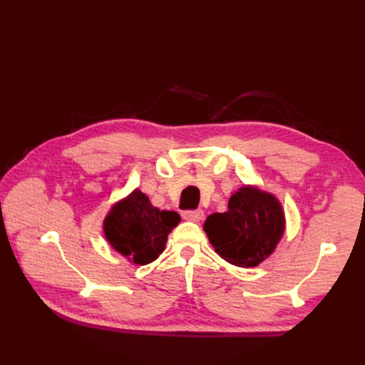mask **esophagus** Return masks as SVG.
<instances>
[{
    "label": "esophagus",
    "instance_id": "34e87169",
    "mask_svg": "<svg viewBox=\"0 0 365 365\" xmlns=\"http://www.w3.org/2000/svg\"><path fill=\"white\" fill-rule=\"evenodd\" d=\"M204 217L202 210H185L182 212V219L185 220H192V222H200V220Z\"/></svg>",
    "mask_w": 365,
    "mask_h": 365
}]
</instances>
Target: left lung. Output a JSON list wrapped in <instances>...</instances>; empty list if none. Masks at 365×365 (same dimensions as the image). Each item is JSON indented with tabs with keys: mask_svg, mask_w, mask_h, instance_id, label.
<instances>
[{
	"mask_svg": "<svg viewBox=\"0 0 365 365\" xmlns=\"http://www.w3.org/2000/svg\"><path fill=\"white\" fill-rule=\"evenodd\" d=\"M210 244L220 257L242 268L257 267L283 235L284 217L274 196L242 187L225 213L210 215L204 224Z\"/></svg>",
	"mask_w": 365,
	"mask_h": 365,
	"instance_id": "1",
	"label": "left lung"
}]
</instances>
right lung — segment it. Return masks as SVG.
Masks as SVG:
<instances>
[{
	"label": "right lung",
	"mask_w": 365,
	"mask_h": 365,
	"mask_svg": "<svg viewBox=\"0 0 365 365\" xmlns=\"http://www.w3.org/2000/svg\"><path fill=\"white\" fill-rule=\"evenodd\" d=\"M180 220L178 213L161 212L146 195L135 190L111 210L103 230L118 252L137 264H148L163 252L169 233Z\"/></svg>",
	"instance_id": "obj_1"
}]
</instances>
